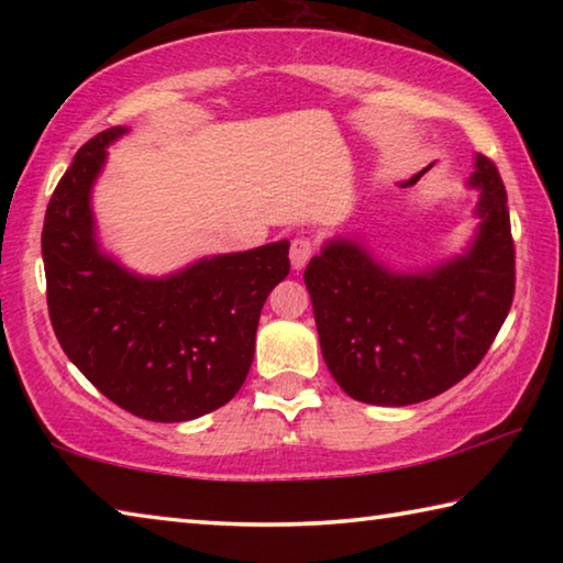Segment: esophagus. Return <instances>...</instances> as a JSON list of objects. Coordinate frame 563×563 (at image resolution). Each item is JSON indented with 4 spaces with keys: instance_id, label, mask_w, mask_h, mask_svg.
Here are the masks:
<instances>
[{
    "instance_id": "obj_1",
    "label": "esophagus",
    "mask_w": 563,
    "mask_h": 563,
    "mask_svg": "<svg viewBox=\"0 0 563 563\" xmlns=\"http://www.w3.org/2000/svg\"><path fill=\"white\" fill-rule=\"evenodd\" d=\"M312 253H316V243H312L310 238H305V235L292 238V243H290V263H292L295 271L305 268V263L312 258Z\"/></svg>"
}]
</instances>
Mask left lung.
Wrapping results in <instances>:
<instances>
[{
	"instance_id": "1",
	"label": "left lung",
	"mask_w": 563,
	"mask_h": 563,
	"mask_svg": "<svg viewBox=\"0 0 563 563\" xmlns=\"http://www.w3.org/2000/svg\"><path fill=\"white\" fill-rule=\"evenodd\" d=\"M479 228L470 251L397 273L365 245L332 238L305 268L320 350L335 383L367 405L442 395L487 355L514 300V241L497 166L476 154Z\"/></svg>"
}]
</instances>
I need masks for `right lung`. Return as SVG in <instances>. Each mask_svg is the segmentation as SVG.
Here are the masks:
<instances>
[{
	"mask_svg": "<svg viewBox=\"0 0 563 563\" xmlns=\"http://www.w3.org/2000/svg\"><path fill=\"white\" fill-rule=\"evenodd\" d=\"M113 126L87 141L46 206V305L62 350L111 402L151 422H186L231 402L255 352L263 302L290 273L288 241L213 255L144 278L99 247L93 180Z\"/></svg>",
	"mask_w": 563,
	"mask_h": 563,
	"instance_id": "obj_1",
	"label": "right lung"
}]
</instances>
